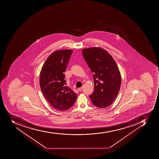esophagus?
Instances as JSON below:
<instances>
[{
  "mask_svg": "<svg viewBox=\"0 0 159 159\" xmlns=\"http://www.w3.org/2000/svg\"><path fill=\"white\" fill-rule=\"evenodd\" d=\"M83 87H81V88H80L78 89V90H79V91H82V90H83Z\"/></svg>",
  "mask_w": 159,
  "mask_h": 159,
  "instance_id": "esophagus-1",
  "label": "esophagus"
}]
</instances>
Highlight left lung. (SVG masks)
<instances>
[{
  "mask_svg": "<svg viewBox=\"0 0 159 159\" xmlns=\"http://www.w3.org/2000/svg\"><path fill=\"white\" fill-rule=\"evenodd\" d=\"M82 53L93 73L94 89L89 98L97 107H108L120 89L121 76L118 66L110 53L102 48H85Z\"/></svg>",
  "mask_w": 159,
  "mask_h": 159,
  "instance_id": "1",
  "label": "left lung"
}]
</instances>
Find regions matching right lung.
I'll list each match as a JSON object with an SVG mask.
<instances>
[{"instance_id": "add662e5", "label": "right lung", "mask_w": 159, "mask_h": 159, "mask_svg": "<svg viewBox=\"0 0 159 159\" xmlns=\"http://www.w3.org/2000/svg\"><path fill=\"white\" fill-rule=\"evenodd\" d=\"M72 51H56L48 57L40 72L39 84L43 95L52 107L65 111L72 107L76 93L67 86L65 74Z\"/></svg>"}]
</instances>
